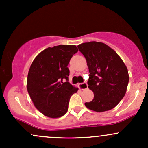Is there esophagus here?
<instances>
[{
  "instance_id": "1",
  "label": "esophagus",
  "mask_w": 148,
  "mask_h": 148,
  "mask_svg": "<svg viewBox=\"0 0 148 148\" xmlns=\"http://www.w3.org/2000/svg\"><path fill=\"white\" fill-rule=\"evenodd\" d=\"M79 87L81 90H85L86 89V88H88V84H86V82L83 83V84H79Z\"/></svg>"
}]
</instances>
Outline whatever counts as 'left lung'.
<instances>
[{
	"label": "left lung",
	"instance_id": "1",
	"mask_svg": "<svg viewBox=\"0 0 148 148\" xmlns=\"http://www.w3.org/2000/svg\"><path fill=\"white\" fill-rule=\"evenodd\" d=\"M78 48L86 59L88 88L94 93V99L85 105L96 112L109 111L126 93L130 79L126 65L113 49L102 42H86Z\"/></svg>",
	"mask_w": 148,
	"mask_h": 148
}]
</instances>
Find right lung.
<instances>
[{
  "instance_id": "right-lung-1",
  "label": "right lung",
  "mask_w": 148,
  "mask_h": 148,
  "mask_svg": "<svg viewBox=\"0 0 148 148\" xmlns=\"http://www.w3.org/2000/svg\"><path fill=\"white\" fill-rule=\"evenodd\" d=\"M78 51L75 45L49 47L40 53L30 65L27 90L35 106L45 116L58 118L64 115L71 96L79 90L69 83L67 67Z\"/></svg>"
}]
</instances>
